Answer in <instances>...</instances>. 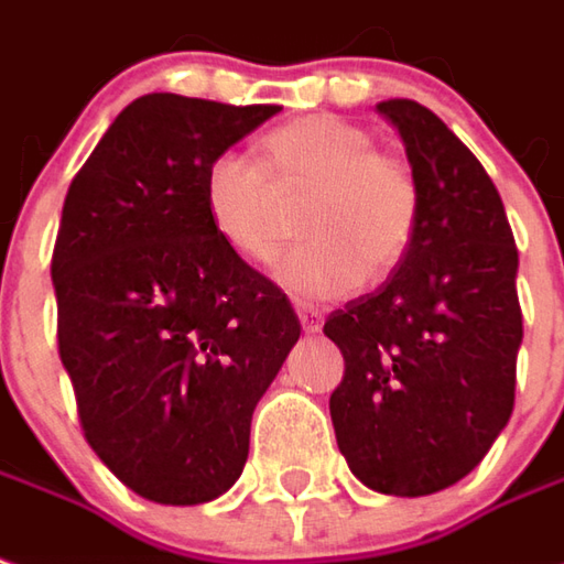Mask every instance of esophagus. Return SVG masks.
Here are the masks:
<instances>
[{
	"label": "esophagus",
	"mask_w": 564,
	"mask_h": 564,
	"mask_svg": "<svg viewBox=\"0 0 564 564\" xmlns=\"http://www.w3.org/2000/svg\"><path fill=\"white\" fill-rule=\"evenodd\" d=\"M295 314H299V323H302V329L305 333H321V314L314 308H308V305H295Z\"/></svg>",
	"instance_id": "34e87169"
}]
</instances>
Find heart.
Wrapping results in <instances>:
<instances>
[{"label": "heart", "mask_w": 564, "mask_h": 564, "mask_svg": "<svg viewBox=\"0 0 564 564\" xmlns=\"http://www.w3.org/2000/svg\"><path fill=\"white\" fill-rule=\"evenodd\" d=\"M302 198L299 228L308 241L274 269L299 299H336L364 274H391L419 235L421 186L412 167L345 118L286 121L262 137V164L219 152L204 173L210 228L247 262L274 259L286 238L283 200Z\"/></svg>", "instance_id": "b5f03b06"}]
</instances>
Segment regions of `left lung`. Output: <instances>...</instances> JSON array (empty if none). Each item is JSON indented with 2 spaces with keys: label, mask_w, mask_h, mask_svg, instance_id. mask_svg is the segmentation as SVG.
Here are the masks:
<instances>
[{
  "label": "left lung",
  "mask_w": 564,
  "mask_h": 564,
  "mask_svg": "<svg viewBox=\"0 0 564 564\" xmlns=\"http://www.w3.org/2000/svg\"><path fill=\"white\" fill-rule=\"evenodd\" d=\"M376 109L419 180L421 226L378 293L323 323L345 357L329 415L364 486L421 498L470 474L513 415L519 253L474 152L415 100Z\"/></svg>",
  "instance_id": "obj_1"
}]
</instances>
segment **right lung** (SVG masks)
Instances as JSON below:
<instances>
[{"mask_svg": "<svg viewBox=\"0 0 564 564\" xmlns=\"http://www.w3.org/2000/svg\"><path fill=\"white\" fill-rule=\"evenodd\" d=\"M278 112L145 94L63 200L51 259L63 369L85 440L145 501L188 507L238 482L256 403L302 333L204 207L207 164Z\"/></svg>", "mask_w": 564, "mask_h": 564, "instance_id": "1", "label": "right lung"}]
</instances>
